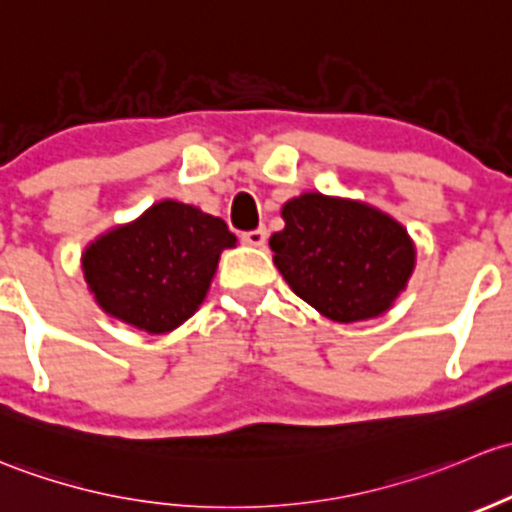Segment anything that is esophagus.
<instances>
[{"mask_svg": "<svg viewBox=\"0 0 512 512\" xmlns=\"http://www.w3.org/2000/svg\"><path fill=\"white\" fill-rule=\"evenodd\" d=\"M266 236H268L266 229H263V226H258V229L244 231V234H241V241L249 246H263L266 244Z\"/></svg>", "mask_w": 512, "mask_h": 512, "instance_id": "obj_1", "label": "esophagus"}]
</instances>
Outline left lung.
<instances>
[{
  "instance_id": "8db88e82",
  "label": "left lung",
  "mask_w": 512,
  "mask_h": 512,
  "mask_svg": "<svg viewBox=\"0 0 512 512\" xmlns=\"http://www.w3.org/2000/svg\"><path fill=\"white\" fill-rule=\"evenodd\" d=\"M286 229L268 239L295 295L325 318L355 323L384 313L414 271L407 231L357 202L303 194L283 207Z\"/></svg>"
}]
</instances>
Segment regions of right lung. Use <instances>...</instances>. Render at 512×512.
<instances>
[{
  "label": "right lung",
  "mask_w": 512,
  "mask_h": 512,
  "mask_svg": "<svg viewBox=\"0 0 512 512\" xmlns=\"http://www.w3.org/2000/svg\"><path fill=\"white\" fill-rule=\"evenodd\" d=\"M234 244L219 217L167 199L88 246L83 273L105 313L160 335L194 315Z\"/></svg>",
  "instance_id": "add662e5"
}]
</instances>
